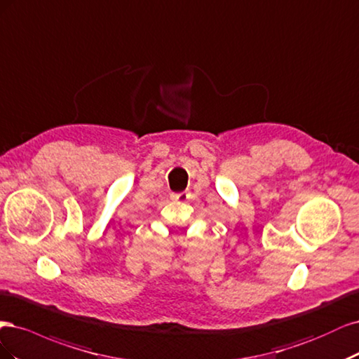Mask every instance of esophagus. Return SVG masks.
<instances>
[{
  "instance_id": "34e87169",
  "label": "esophagus",
  "mask_w": 359,
  "mask_h": 359,
  "mask_svg": "<svg viewBox=\"0 0 359 359\" xmlns=\"http://www.w3.org/2000/svg\"><path fill=\"white\" fill-rule=\"evenodd\" d=\"M171 198L175 200V201H177V203H187V201H188V198H189V194H187V192L172 194V195H171Z\"/></svg>"
}]
</instances>
